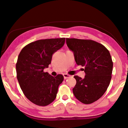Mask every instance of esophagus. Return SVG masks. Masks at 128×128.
Here are the masks:
<instances>
[{
	"label": "esophagus",
	"instance_id": "1",
	"mask_svg": "<svg viewBox=\"0 0 128 128\" xmlns=\"http://www.w3.org/2000/svg\"><path fill=\"white\" fill-rule=\"evenodd\" d=\"M70 76H70V75H68V74H64V79L68 78L70 77Z\"/></svg>",
	"mask_w": 128,
	"mask_h": 128
}]
</instances>
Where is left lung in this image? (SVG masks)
I'll return each instance as SVG.
<instances>
[{
  "label": "left lung",
  "instance_id": "left-lung-1",
  "mask_svg": "<svg viewBox=\"0 0 128 128\" xmlns=\"http://www.w3.org/2000/svg\"><path fill=\"white\" fill-rule=\"evenodd\" d=\"M77 65L84 66V78L74 76L76 84L73 89L75 97L84 104H90L106 91L112 79L113 63L108 50L90 40L66 38Z\"/></svg>",
  "mask_w": 128,
  "mask_h": 128
}]
</instances>
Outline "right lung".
Here are the masks:
<instances>
[{"mask_svg": "<svg viewBox=\"0 0 128 128\" xmlns=\"http://www.w3.org/2000/svg\"><path fill=\"white\" fill-rule=\"evenodd\" d=\"M65 38L30 42L20 52L16 64V77L25 96L34 104L46 106L55 99L64 76L53 77L44 69L48 68L52 55L60 49Z\"/></svg>", "mask_w": 128, "mask_h": 128, "instance_id": "right-lung-1", "label": "right lung"}]
</instances>
